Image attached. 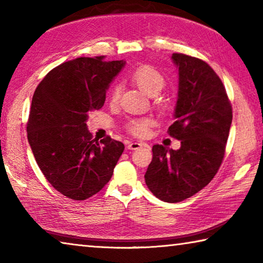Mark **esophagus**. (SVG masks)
Here are the masks:
<instances>
[{
    "instance_id": "1",
    "label": "esophagus",
    "mask_w": 263,
    "mask_h": 263,
    "mask_svg": "<svg viewBox=\"0 0 263 263\" xmlns=\"http://www.w3.org/2000/svg\"><path fill=\"white\" fill-rule=\"evenodd\" d=\"M142 146H146L144 142H139V141H128L126 144V147L128 149H138L142 147Z\"/></svg>"
}]
</instances>
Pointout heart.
I'll use <instances>...</instances> for the list:
<instances>
[{
    "label": "heart",
    "mask_w": 263,
    "mask_h": 263,
    "mask_svg": "<svg viewBox=\"0 0 263 263\" xmlns=\"http://www.w3.org/2000/svg\"><path fill=\"white\" fill-rule=\"evenodd\" d=\"M131 80L139 87L142 91L148 95H155L161 91L163 87L166 86V80L163 75L159 72L153 66L144 65L138 67L131 75ZM121 95V86L114 84L110 89V101H118ZM153 125V121L151 118H139L132 119L127 123V130L136 137H145L148 135L149 127Z\"/></svg>",
    "instance_id": "obj_1"
}]
</instances>
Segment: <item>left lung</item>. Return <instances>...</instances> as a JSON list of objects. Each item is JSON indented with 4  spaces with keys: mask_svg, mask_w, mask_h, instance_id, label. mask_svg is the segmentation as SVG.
<instances>
[{
    "mask_svg": "<svg viewBox=\"0 0 263 263\" xmlns=\"http://www.w3.org/2000/svg\"><path fill=\"white\" fill-rule=\"evenodd\" d=\"M179 68L175 122L169 136L181 140L179 149L154 145L145 182L155 197L177 203L210 183L225 154L232 105L221 80L205 61L174 53Z\"/></svg>",
    "mask_w": 263,
    "mask_h": 263,
    "instance_id": "8db88e82",
    "label": "left lung"
}]
</instances>
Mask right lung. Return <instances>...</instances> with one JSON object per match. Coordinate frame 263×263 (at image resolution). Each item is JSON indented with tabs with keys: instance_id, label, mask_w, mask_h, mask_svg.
<instances>
[{
	"instance_id": "1",
	"label": "right lung",
	"mask_w": 263,
	"mask_h": 263,
	"mask_svg": "<svg viewBox=\"0 0 263 263\" xmlns=\"http://www.w3.org/2000/svg\"><path fill=\"white\" fill-rule=\"evenodd\" d=\"M104 55L77 58L57 66L35 88L28 140L35 161L54 189L83 201L110 181L124 151L121 141L91 139L88 114L100 110L105 92L125 61Z\"/></svg>"
}]
</instances>
